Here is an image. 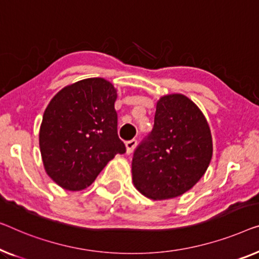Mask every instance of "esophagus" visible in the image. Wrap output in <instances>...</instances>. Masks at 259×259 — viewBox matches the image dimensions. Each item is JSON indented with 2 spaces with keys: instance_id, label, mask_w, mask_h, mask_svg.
<instances>
[{
  "instance_id": "obj_1",
  "label": "esophagus",
  "mask_w": 259,
  "mask_h": 259,
  "mask_svg": "<svg viewBox=\"0 0 259 259\" xmlns=\"http://www.w3.org/2000/svg\"><path fill=\"white\" fill-rule=\"evenodd\" d=\"M137 145V140H130L128 142H125V146H126V153H131L134 151V149L136 148Z\"/></svg>"
}]
</instances>
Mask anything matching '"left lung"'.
I'll return each mask as SVG.
<instances>
[{"instance_id": "8db88e82", "label": "left lung", "mask_w": 259, "mask_h": 259, "mask_svg": "<svg viewBox=\"0 0 259 259\" xmlns=\"http://www.w3.org/2000/svg\"><path fill=\"white\" fill-rule=\"evenodd\" d=\"M211 154L210 130L201 110L185 95L163 96L152 131L134 152V184L150 199L176 198L198 183Z\"/></svg>"}]
</instances>
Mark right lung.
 <instances>
[{
  "instance_id": "obj_1",
  "label": "right lung",
  "mask_w": 259,
  "mask_h": 259,
  "mask_svg": "<svg viewBox=\"0 0 259 259\" xmlns=\"http://www.w3.org/2000/svg\"><path fill=\"white\" fill-rule=\"evenodd\" d=\"M116 98L109 81L91 78L63 88L45 109L41 158L50 178L65 190L88 187L108 161L125 153L117 134Z\"/></svg>"
}]
</instances>
